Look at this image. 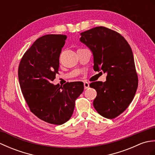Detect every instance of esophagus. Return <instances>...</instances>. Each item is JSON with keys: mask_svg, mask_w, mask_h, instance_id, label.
<instances>
[{"mask_svg": "<svg viewBox=\"0 0 155 155\" xmlns=\"http://www.w3.org/2000/svg\"><path fill=\"white\" fill-rule=\"evenodd\" d=\"M84 89H87V88L89 87V83H87V82H84Z\"/></svg>", "mask_w": 155, "mask_h": 155, "instance_id": "obj_1", "label": "esophagus"}]
</instances>
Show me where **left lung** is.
Listing matches in <instances>:
<instances>
[{
    "label": "left lung",
    "mask_w": 155,
    "mask_h": 155,
    "mask_svg": "<svg viewBox=\"0 0 155 155\" xmlns=\"http://www.w3.org/2000/svg\"><path fill=\"white\" fill-rule=\"evenodd\" d=\"M81 36L80 41L93 54L94 70L107 74L104 83L90 84L97 93L94 107L101 116L114 118L129 106L138 87L132 49L121 35L104 27L93 28Z\"/></svg>",
    "instance_id": "obj_1"
}]
</instances>
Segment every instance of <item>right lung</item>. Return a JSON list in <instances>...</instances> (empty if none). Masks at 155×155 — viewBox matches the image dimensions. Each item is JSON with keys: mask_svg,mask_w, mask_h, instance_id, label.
Segmentation results:
<instances>
[{"mask_svg": "<svg viewBox=\"0 0 155 155\" xmlns=\"http://www.w3.org/2000/svg\"><path fill=\"white\" fill-rule=\"evenodd\" d=\"M67 36L47 35L25 52L18 67L20 87L31 111L40 119L61 125L73 113L75 101L84 91L83 82L62 87L53 84L58 73L59 57Z\"/></svg>", "mask_w": 155, "mask_h": 155, "instance_id": "right-lung-1", "label": "right lung"}]
</instances>
